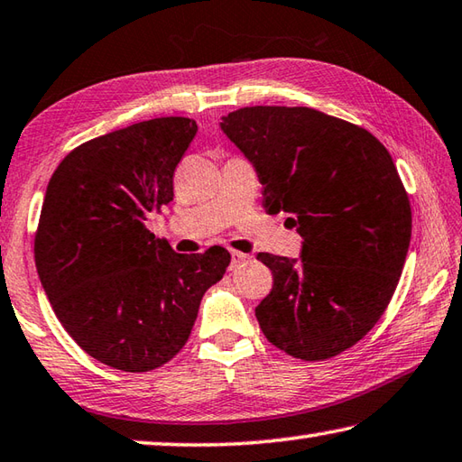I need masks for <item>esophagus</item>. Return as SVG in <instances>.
Listing matches in <instances>:
<instances>
[{
  "label": "esophagus",
  "instance_id": "1",
  "mask_svg": "<svg viewBox=\"0 0 462 462\" xmlns=\"http://www.w3.org/2000/svg\"><path fill=\"white\" fill-rule=\"evenodd\" d=\"M231 261H233V265H241V263H245V261H249V255L241 254V251L231 249Z\"/></svg>",
  "mask_w": 462,
  "mask_h": 462
}]
</instances>
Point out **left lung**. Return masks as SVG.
<instances>
[{"instance_id":"8db88e82","label":"left lung","mask_w":462,"mask_h":462,"mask_svg":"<svg viewBox=\"0 0 462 462\" xmlns=\"http://www.w3.org/2000/svg\"><path fill=\"white\" fill-rule=\"evenodd\" d=\"M223 133L254 162L267 213H287L301 259L259 254L273 287L261 332L293 358L319 362L358 344L393 300L412 211L386 146L366 128L306 106H247Z\"/></svg>"}]
</instances>
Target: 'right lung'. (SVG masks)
Returning <instances> with one entry per match:
<instances>
[{
    "label": "right lung",
    "mask_w": 462,
    "mask_h": 462,
    "mask_svg": "<svg viewBox=\"0 0 462 462\" xmlns=\"http://www.w3.org/2000/svg\"><path fill=\"white\" fill-rule=\"evenodd\" d=\"M197 134L185 116L144 120L76 146L48 182L33 257L60 324L110 368L151 372L182 350L223 247L180 255L146 229L172 201V177Z\"/></svg>",
    "instance_id": "1"
}]
</instances>
